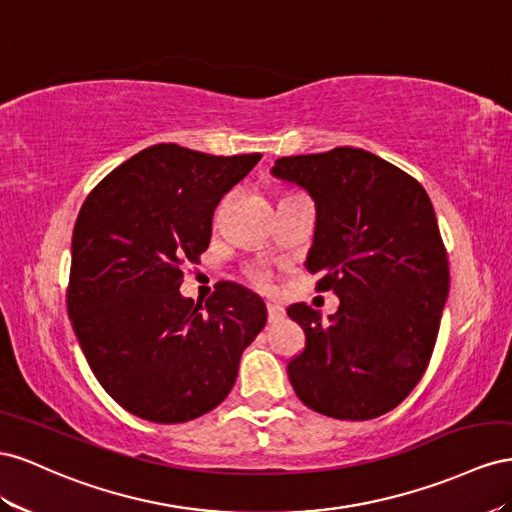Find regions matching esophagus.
Instances as JSON below:
<instances>
[{
  "instance_id": "1",
  "label": "esophagus",
  "mask_w": 512,
  "mask_h": 512,
  "mask_svg": "<svg viewBox=\"0 0 512 512\" xmlns=\"http://www.w3.org/2000/svg\"><path fill=\"white\" fill-rule=\"evenodd\" d=\"M266 311H268V324H276V321H281L285 317V309L279 304H268Z\"/></svg>"
}]
</instances>
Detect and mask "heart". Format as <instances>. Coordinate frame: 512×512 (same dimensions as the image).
Here are the masks:
<instances>
[{
    "instance_id": "obj_1",
    "label": "heart",
    "mask_w": 512,
    "mask_h": 512,
    "mask_svg": "<svg viewBox=\"0 0 512 512\" xmlns=\"http://www.w3.org/2000/svg\"><path fill=\"white\" fill-rule=\"evenodd\" d=\"M248 279L259 289H268L270 287V272L266 268H251L248 270Z\"/></svg>"
}]
</instances>
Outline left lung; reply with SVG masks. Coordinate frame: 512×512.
Instances as JSON below:
<instances>
[{
    "label": "left lung",
    "instance_id": "1",
    "mask_svg": "<svg viewBox=\"0 0 512 512\" xmlns=\"http://www.w3.org/2000/svg\"><path fill=\"white\" fill-rule=\"evenodd\" d=\"M272 175L313 197L306 270L341 300L328 321L304 302L287 309L306 337L287 364L289 382L324 416H382L425 375L448 296L431 199L412 175L358 148L283 156Z\"/></svg>",
    "mask_w": 512,
    "mask_h": 512
}]
</instances>
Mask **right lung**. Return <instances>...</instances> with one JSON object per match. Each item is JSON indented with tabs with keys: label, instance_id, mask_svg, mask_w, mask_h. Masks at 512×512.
Instances as JSON below:
<instances>
[{
	"label": "right lung",
	"instance_id": "obj_1",
	"mask_svg": "<svg viewBox=\"0 0 512 512\" xmlns=\"http://www.w3.org/2000/svg\"><path fill=\"white\" fill-rule=\"evenodd\" d=\"M259 158L158 143L83 201L68 315L100 386L130 414L160 425L208 414L266 326L264 300L238 283H218L206 304L180 294L182 266L210 246L218 201Z\"/></svg>",
	"mask_w": 512,
	"mask_h": 512
}]
</instances>
